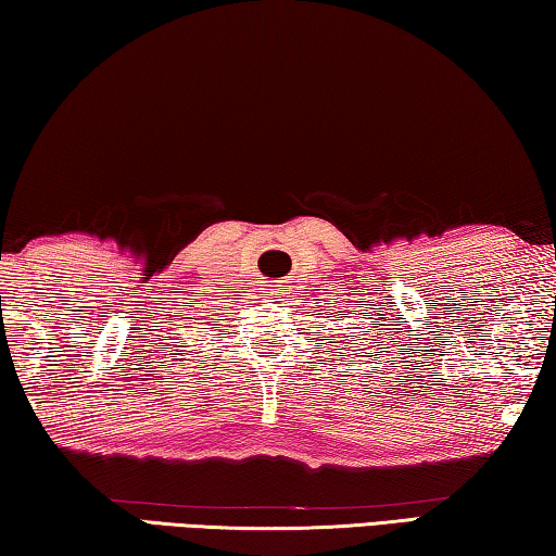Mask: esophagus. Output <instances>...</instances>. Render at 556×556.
Here are the masks:
<instances>
[{
    "label": "esophagus",
    "instance_id": "1",
    "mask_svg": "<svg viewBox=\"0 0 556 556\" xmlns=\"http://www.w3.org/2000/svg\"><path fill=\"white\" fill-rule=\"evenodd\" d=\"M266 295L268 298H280V286H268L266 288Z\"/></svg>",
    "mask_w": 556,
    "mask_h": 556
}]
</instances>
